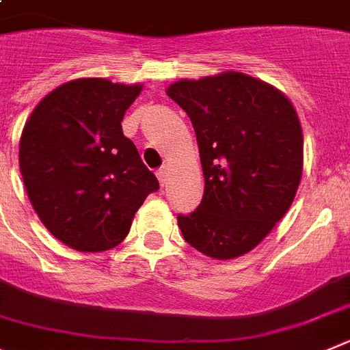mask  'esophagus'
Instances as JSON below:
<instances>
[{"instance_id":"34e87169","label":"esophagus","mask_w":350,"mask_h":350,"mask_svg":"<svg viewBox=\"0 0 350 350\" xmlns=\"http://www.w3.org/2000/svg\"><path fill=\"white\" fill-rule=\"evenodd\" d=\"M157 178L158 181H160V185H165L167 183V179H169V169L167 167H163V169H160V171L157 172Z\"/></svg>"}]
</instances>
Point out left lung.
Returning a JSON list of instances; mask_svg holds the SVG:
<instances>
[{"label": "left lung", "instance_id": "obj_1", "mask_svg": "<svg viewBox=\"0 0 350 350\" xmlns=\"http://www.w3.org/2000/svg\"><path fill=\"white\" fill-rule=\"evenodd\" d=\"M196 130L204 196L178 217L200 254L230 260L254 250L284 218L303 176V130L293 102L266 81L220 72L165 90Z\"/></svg>", "mask_w": 350, "mask_h": 350}]
</instances>
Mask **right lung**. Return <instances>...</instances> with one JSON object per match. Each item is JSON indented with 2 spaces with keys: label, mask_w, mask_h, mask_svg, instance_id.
Returning <instances> with one entry per match:
<instances>
[{
  "label": "right lung",
  "mask_w": 350,
  "mask_h": 350,
  "mask_svg": "<svg viewBox=\"0 0 350 350\" xmlns=\"http://www.w3.org/2000/svg\"><path fill=\"white\" fill-rule=\"evenodd\" d=\"M141 91L139 83L74 79L45 95L24 124L19 167L28 199L49 232L74 250L118 247L158 190L121 129Z\"/></svg>",
  "instance_id": "add662e5"
}]
</instances>
